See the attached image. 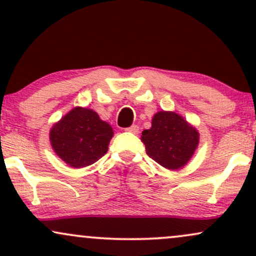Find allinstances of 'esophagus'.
<instances>
[{"label":"esophagus","mask_w":256,"mask_h":256,"mask_svg":"<svg viewBox=\"0 0 256 256\" xmlns=\"http://www.w3.org/2000/svg\"><path fill=\"white\" fill-rule=\"evenodd\" d=\"M138 130H140V128H138V126H137V125H132V126H130V128H126L125 131L130 132V134H138Z\"/></svg>","instance_id":"obj_1"}]
</instances>
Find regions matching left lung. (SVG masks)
<instances>
[{"label":"left lung","instance_id":"1","mask_svg":"<svg viewBox=\"0 0 256 256\" xmlns=\"http://www.w3.org/2000/svg\"><path fill=\"white\" fill-rule=\"evenodd\" d=\"M142 142L149 158L166 168L178 170L192 156L198 134L174 112H158L152 128L142 132Z\"/></svg>","mask_w":256,"mask_h":256}]
</instances>
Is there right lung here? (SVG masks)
<instances>
[{"mask_svg": "<svg viewBox=\"0 0 256 256\" xmlns=\"http://www.w3.org/2000/svg\"><path fill=\"white\" fill-rule=\"evenodd\" d=\"M113 130L98 113L77 107L67 113L50 130L55 152L67 165L80 168L92 165L108 150Z\"/></svg>", "mask_w": 256, "mask_h": 256, "instance_id": "add662e5", "label": "right lung"}]
</instances>
